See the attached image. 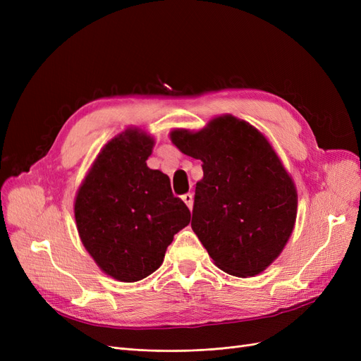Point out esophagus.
<instances>
[{"instance_id": "1", "label": "esophagus", "mask_w": 361, "mask_h": 361, "mask_svg": "<svg viewBox=\"0 0 361 361\" xmlns=\"http://www.w3.org/2000/svg\"><path fill=\"white\" fill-rule=\"evenodd\" d=\"M182 200H183V203L188 206V209L191 211L192 209V194L191 192H188V194H185V195H182Z\"/></svg>"}]
</instances>
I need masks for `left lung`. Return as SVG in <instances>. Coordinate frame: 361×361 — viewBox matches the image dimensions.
Segmentation results:
<instances>
[{
	"label": "left lung",
	"instance_id": "1",
	"mask_svg": "<svg viewBox=\"0 0 361 361\" xmlns=\"http://www.w3.org/2000/svg\"><path fill=\"white\" fill-rule=\"evenodd\" d=\"M170 140L203 162L191 227L207 255L231 276L260 274L286 247L297 220V187L274 147L232 114L200 130L173 129Z\"/></svg>",
	"mask_w": 361,
	"mask_h": 361
}]
</instances>
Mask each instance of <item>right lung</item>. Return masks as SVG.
Masks as SVG:
<instances>
[{
  "mask_svg": "<svg viewBox=\"0 0 361 361\" xmlns=\"http://www.w3.org/2000/svg\"><path fill=\"white\" fill-rule=\"evenodd\" d=\"M155 138L128 128L101 149L73 203L81 243L106 276L143 280L157 271L173 236L191 220L167 174L147 167Z\"/></svg>",
  "mask_w": 361,
  "mask_h": 361,
  "instance_id": "obj_1",
  "label": "right lung"
}]
</instances>
